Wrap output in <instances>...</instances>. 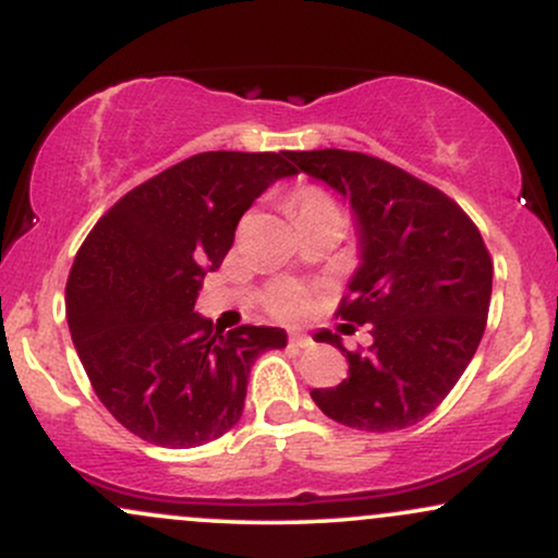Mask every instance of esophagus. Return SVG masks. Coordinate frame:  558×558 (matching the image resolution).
I'll return each instance as SVG.
<instances>
[{
    "label": "esophagus",
    "instance_id": "esophagus-1",
    "mask_svg": "<svg viewBox=\"0 0 558 558\" xmlns=\"http://www.w3.org/2000/svg\"><path fill=\"white\" fill-rule=\"evenodd\" d=\"M288 345H291V349H310L312 338L304 336V332H291V336H288Z\"/></svg>",
    "mask_w": 558,
    "mask_h": 558
}]
</instances>
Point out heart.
Segmentation results:
<instances>
[{
	"instance_id": "obj_1",
	"label": "heart",
	"mask_w": 558,
	"mask_h": 558,
	"mask_svg": "<svg viewBox=\"0 0 558 558\" xmlns=\"http://www.w3.org/2000/svg\"><path fill=\"white\" fill-rule=\"evenodd\" d=\"M291 207L296 217L323 213V209H336V204L330 202V196L325 194L323 189H315V185H306V189H299L291 198ZM306 291L296 283H278L267 293V306H270L272 315L291 319L299 317L301 312L306 310Z\"/></svg>"
}]
</instances>
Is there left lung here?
Returning <instances> with one entry per match:
<instances>
[{"mask_svg": "<svg viewBox=\"0 0 558 558\" xmlns=\"http://www.w3.org/2000/svg\"><path fill=\"white\" fill-rule=\"evenodd\" d=\"M349 198L360 230V267L338 315L369 325L373 343L343 351L349 377L315 388L323 414L345 427L390 433L417 425L457 386L488 319L493 262L475 222L444 191L362 151H286Z\"/></svg>", "mask_w": 558, "mask_h": 558, "instance_id": "left-lung-1", "label": "left lung"}]
</instances>
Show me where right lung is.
<instances>
[{"label": "right lung", "mask_w": 558, "mask_h": 558, "mask_svg": "<svg viewBox=\"0 0 558 558\" xmlns=\"http://www.w3.org/2000/svg\"><path fill=\"white\" fill-rule=\"evenodd\" d=\"M286 151H204L120 198L86 235L65 310L83 369L120 425L165 448H194L243 414L252 364L283 349L286 330L220 332L194 312L241 215L278 178Z\"/></svg>", "instance_id": "1"}]
</instances>
